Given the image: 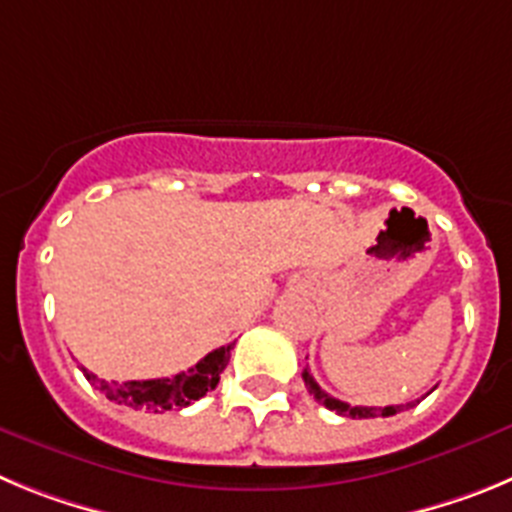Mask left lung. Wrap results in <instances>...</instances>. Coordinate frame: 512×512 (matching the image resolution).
<instances>
[{"label":"left lung","instance_id":"8db88e82","mask_svg":"<svg viewBox=\"0 0 512 512\" xmlns=\"http://www.w3.org/2000/svg\"><path fill=\"white\" fill-rule=\"evenodd\" d=\"M302 379H305V387L307 392H310L315 400L320 402V405H325L328 410H336L338 415H346V418H377V415H382V418H390V415H397L402 413V410L413 408V402H408V405H387V408H364V405H348V402H341L336 400V397H330L328 392L320 390V384L312 379V374L302 372Z\"/></svg>","mask_w":512,"mask_h":512}]
</instances>
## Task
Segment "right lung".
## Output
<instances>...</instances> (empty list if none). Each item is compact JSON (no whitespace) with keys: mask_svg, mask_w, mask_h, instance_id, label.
I'll return each mask as SVG.
<instances>
[{"mask_svg":"<svg viewBox=\"0 0 512 512\" xmlns=\"http://www.w3.org/2000/svg\"><path fill=\"white\" fill-rule=\"evenodd\" d=\"M230 348H233V343L215 348L205 359L197 361L192 369L166 379H143V382L117 384L97 379V374L87 372V369H84V377L92 384H97V390H102L117 405H128V408L135 410L146 408L151 413H164V410L187 408L194 400H200L207 392L215 390L217 382H220V374H223V369L230 361Z\"/></svg>","mask_w":512,"mask_h":512,"instance_id":"1","label":"right lung"}]
</instances>
